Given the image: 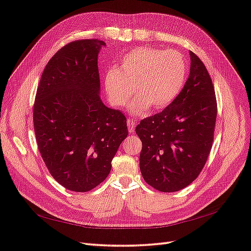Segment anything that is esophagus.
Segmentation results:
<instances>
[{"instance_id":"esophagus-1","label":"esophagus","mask_w":251,"mask_h":251,"mask_svg":"<svg viewBox=\"0 0 251 251\" xmlns=\"http://www.w3.org/2000/svg\"><path fill=\"white\" fill-rule=\"evenodd\" d=\"M126 124H127L128 131H130V133H133L134 132V128H135V126H136V124H135V121L132 120V119H128Z\"/></svg>"}]
</instances>
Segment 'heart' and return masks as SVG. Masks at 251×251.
<instances>
[{"label":"heart","instance_id":"b5f03b06","mask_svg":"<svg viewBox=\"0 0 251 251\" xmlns=\"http://www.w3.org/2000/svg\"><path fill=\"white\" fill-rule=\"evenodd\" d=\"M187 74L186 59L180 52L139 47L120 60L117 70L105 73L104 89L114 106H126L136 92L139 97L134 112L145 113L150 106L158 111L170 105L178 96Z\"/></svg>","mask_w":251,"mask_h":251}]
</instances>
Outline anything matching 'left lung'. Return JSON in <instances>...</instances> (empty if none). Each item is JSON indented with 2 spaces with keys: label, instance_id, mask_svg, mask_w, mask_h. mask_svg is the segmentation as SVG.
I'll list each match as a JSON object with an SVG mask.
<instances>
[{
  "label": "left lung",
  "instance_id": "obj_1",
  "mask_svg": "<svg viewBox=\"0 0 251 251\" xmlns=\"http://www.w3.org/2000/svg\"><path fill=\"white\" fill-rule=\"evenodd\" d=\"M190 74L173 102L135 128L142 142L139 167L147 184L161 192L189 186L204 168L218 113L212 80L190 51Z\"/></svg>",
  "mask_w": 251,
  "mask_h": 251
}]
</instances>
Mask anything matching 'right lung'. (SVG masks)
<instances>
[{"label": "right lung", "mask_w": 251, "mask_h": 251, "mask_svg": "<svg viewBox=\"0 0 251 251\" xmlns=\"http://www.w3.org/2000/svg\"><path fill=\"white\" fill-rule=\"evenodd\" d=\"M105 43L78 40L63 46L43 71L33 105L39 151L60 185L87 192L111 172L127 136L126 118L100 99L98 53Z\"/></svg>", "instance_id": "1"}]
</instances>
